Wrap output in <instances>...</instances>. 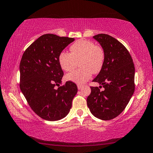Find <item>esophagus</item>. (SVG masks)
<instances>
[{
  "label": "esophagus",
  "instance_id": "obj_1",
  "mask_svg": "<svg viewBox=\"0 0 153 153\" xmlns=\"http://www.w3.org/2000/svg\"><path fill=\"white\" fill-rule=\"evenodd\" d=\"M82 85H80V84H78V85H77V87H78V89H81L82 88Z\"/></svg>",
  "mask_w": 153,
  "mask_h": 153
}]
</instances>
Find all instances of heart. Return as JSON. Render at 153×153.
<instances>
[{"label": "heart", "mask_w": 153, "mask_h": 153, "mask_svg": "<svg viewBox=\"0 0 153 153\" xmlns=\"http://www.w3.org/2000/svg\"><path fill=\"white\" fill-rule=\"evenodd\" d=\"M71 53L62 51L58 57L59 64L62 70L71 72L76 67L79 69L68 74V81L82 84L91 79L93 73L97 74L102 68L104 62V51L100 46L95 45L88 40L80 39L70 47Z\"/></svg>", "instance_id": "b5f03b06"}]
</instances>
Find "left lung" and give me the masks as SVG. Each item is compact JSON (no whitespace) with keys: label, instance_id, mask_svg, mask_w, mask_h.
<instances>
[{"label":"left lung","instance_id":"obj_1","mask_svg":"<svg viewBox=\"0 0 153 153\" xmlns=\"http://www.w3.org/2000/svg\"><path fill=\"white\" fill-rule=\"evenodd\" d=\"M104 51L102 68L93 81L104 87H91L87 104L91 114L101 120H111L123 111L135 90V67L123 45L108 34L93 36ZM102 88V86L99 87Z\"/></svg>","mask_w":153,"mask_h":153}]
</instances>
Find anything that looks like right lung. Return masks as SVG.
<instances>
[{
  "label": "right lung",
  "mask_w": 153,
  "mask_h": 153,
  "mask_svg": "<svg viewBox=\"0 0 153 153\" xmlns=\"http://www.w3.org/2000/svg\"><path fill=\"white\" fill-rule=\"evenodd\" d=\"M74 41L73 38L43 34L27 47L20 62V89L32 111L47 121L64 118L78 91L71 81L55 88L62 83L64 75L59 55Z\"/></svg>",
  "instance_id": "right-lung-1"
}]
</instances>
